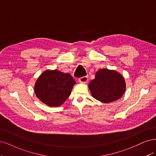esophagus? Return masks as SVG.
Here are the masks:
<instances>
[{
    "label": "esophagus",
    "instance_id": "1",
    "mask_svg": "<svg viewBox=\"0 0 156 156\" xmlns=\"http://www.w3.org/2000/svg\"><path fill=\"white\" fill-rule=\"evenodd\" d=\"M78 80L80 83H85L88 82V78H87V76H83V77L80 78Z\"/></svg>",
    "mask_w": 156,
    "mask_h": 156
}]
</instances>
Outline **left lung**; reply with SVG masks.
<instances>
[{
    "label": "left lung",
    "instance_id": "left-lung-1",
    "mask_svg": "<svg viewBox=\"0 0 156 156\" xmlns=\"http://www.w3.org/2000/svg\"><path fill=\"white\" fill-rule=\"evenodd\" d=\"M93 98L108 104L121 98L126 91V82L119 73L105 69H100L89 84Z\"/></svg>",
    "mask_w": 156,
    "mask_h": 156
}]
</instances>
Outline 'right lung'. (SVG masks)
Segmentation results:
<instances>
[{
	"mask_svg": "<svg viewBox=\"0 0 156 156\" xmlns=\"http://www.w3.org/2000/svg\"><path fill=\"white\" fill-rule=\"evenodd\" d=\"M76 83L71 75L58 70H47L37 78L34 92L39 100L49 107L63 104L71 93Z\"/></svg>",
	"mask_w": 156,
	"mask_h": 156,
	"instance_id": "add662e5",
	"label": "right lung"
}]
</instances>
